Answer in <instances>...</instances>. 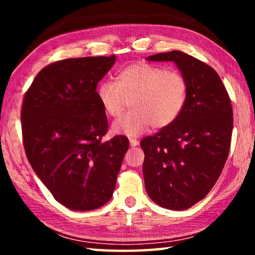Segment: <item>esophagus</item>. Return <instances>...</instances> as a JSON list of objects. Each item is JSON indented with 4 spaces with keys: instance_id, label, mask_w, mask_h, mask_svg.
<instances>
[{
    "instance_id": "esophagus-1",
    "label": "esophagus",
    "mask_w": 255,
    "mask_h": 255,
    "mask_svg": "<svg viewBox=\"0 0 255 255\" xmlns=\"http://www.w3.org/2000/svg\"><path fill=\"white\" fill-rule=\"evenodd\" d=\"M129 141H130V145L131 146H137L138 144H139V141H138L136 138H132V137L129 138Z\"/></svg>"
}]
</instances>
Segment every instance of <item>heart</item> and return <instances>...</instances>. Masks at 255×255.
I'll return each instance as SVG.
<instances>
[{"label":"heart","mask_w":255,"mask_h":255,"mask_svg":"<svg viewBox=\"0 0 255 255\" xmlns=\"http://www.w3.org/2000/svg\"><path fill=\"white\" fill-rule=\"evenodd\" d=\"M188 88L187 79L178 71L135 63L123 68L117 81H102L98 85L97 97L111 117L122 115L132 100V111L116 120L112 130L136 136L153 126H171L187 105Z\"/></svg>","instance_id":"heart-1"}]
</instances>
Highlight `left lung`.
Masks as SVG:
<instances>
[{
  "label": "left lung",
  "instance_id": "8db88e82",
  "mask_svg": "<svg viewBox=\"0 0 255 255\" xmlns=\"http://www.w3.org/2000/svg\"><path fill=\"white\" fill-rule=\"evenodd\" d=\"M146 59L172 60L188 81V100L180 117L140 141L147 195L163 208L184 210L208 195L227 161L231 99L217 72L192 56L173 50Z\"/></svg>",
  "mask_w": 255,
  "mask_h": 255
}]
</instances>
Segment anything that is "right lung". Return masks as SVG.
Here are the masks:
<instances>
[{"instance_id":"right-lung-1","label":"right lung","mask_w":255,"mask_h":255,"mask_svg":"<svg viewBox=\"0 0 255 255\" xmlns=\"http://www.w3.org/2000/svg\"><path fill=\"white\" fill-rule=\"evenodd\" d=\"M115 60L116 55L57 60L24 93L25 155L55 199L72 210H92L111 199L129 147L124 135L102 140L108 120L96 90Z\"/></svg>"}]
</instances>
